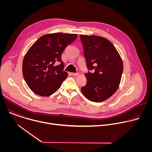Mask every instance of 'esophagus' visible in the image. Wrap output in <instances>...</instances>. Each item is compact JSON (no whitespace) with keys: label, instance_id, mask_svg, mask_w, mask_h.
<instances>
[{"label":"esophagus","instance_id":"1","mask_svg":"<svg viewBox=\"0 0 152 152\" xmlns=\"http://www.w3.org/2000/svg\"><path fill=\"white\" fill-rule=\"evenodd\" d=\"M71 75H72V76H76L78 75V73H72Z\"/></svg>","mask_w":152,"mask_h":152}]
</instances>
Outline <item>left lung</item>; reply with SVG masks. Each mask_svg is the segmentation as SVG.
Wrapping results in <instances>:
<instances>
[{
    "label": "left lung",
    "instance_id": "8db88e82",
    "mask_svg": "<svg viewBox=\"0 0 152 152\" xmlns=\"http://www.w3.org/2000/svg\"><path fill=\"white\" fill-rule=\"evenodd\" d=\"M86 66V85L81 88L90 101L101 102L111 97L119 87L123 64L118 51L107 39L96 35H80Z\"/></svg>",
    "mask_w": 152,
    "mask_h": 152
}]
</instances>
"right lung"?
I'll use <instances>...</instances> for the list:
<instances>
[{
  "mask_svg": "<svg viewBox=\"0 0 152 152\" xmlns=\"http://www.w3.org/2000/svg\"><path fill=\"white\" fill-rule=\"evenodd\" d=\"M77 34L62 32L39 38L26 53L22 64L23 77L36 94L49 96L55 93L68 76L63 71L62 52L77 38ZM57 61L60 64L56 66Z\"/></svg>",
  "mask_w": 152,
  "mask_h": 152,
  "instance_id": "add662e5",
  "label": "right lung"
}]
</instances>
